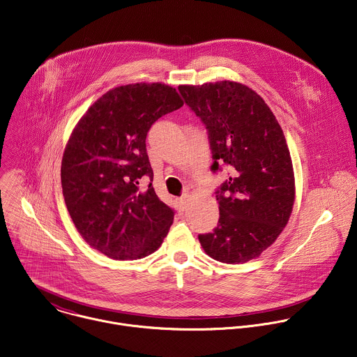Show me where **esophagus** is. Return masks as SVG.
<instances>
[{
  "mask_svg": "<svg viewBox=\"0 0 357 357\" xmlns=\"http://www.w3.org/2000/svg\"><path fill=\"white\" fill-rule=\"evenodd\" d=\"M176 203H178L179 211H185L186 207H188V203H189V196H188V195H183L182 197L176 199Z\"/></svg>",
  "mask_w": 357,
  "mask_h": 357,
  "instance_id": "obj_1",
  "label": "esophagus"
}]
</instances>
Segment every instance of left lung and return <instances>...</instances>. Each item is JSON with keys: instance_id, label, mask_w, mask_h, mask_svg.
<instances>
[{"instance_id": "left-lung-1", "label": "left lung", "mask_w": 357, "mask_h": 357, "mask_svg": "<svg viewBox=\"0 0 357 357\" xmlns=\"http://www.w3.org/2000/svg\"><path fill=\"white\" fill-rule=\"evenodd\" d=\"M178 89L208 129L211 169L222 162L231 169L215 196L218 225L199 235L200 245L227 264L257 259L278 239L295 203V174L282 128L261 96L243 83L220 80Z\"/></svg>"}]
</instances>
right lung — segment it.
<instances>
[{
  "label": "right lung",
  "instance_id": "right-lung-1",
  "mask_svg": "<svg viewBox=\"0 0 357 357\" xmlns=\"http://www.w3.org/2000/svg\"><path fill=\"white\" fill-rule=\"evenodd\" d=\"M183 105L165 83H129L94 101L73 128L61 162V183L69 215L84 242L115 260L154 253L167 236L174 211L153 181L146 136L162 115Z\"/></svg>",
  "mask_w": 357,
  "mask_h": 357
}]
</instances>
